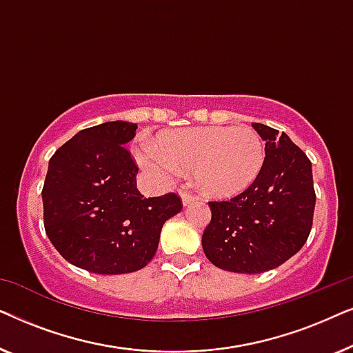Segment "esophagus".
<instances>
[{
	"instance_id": "1",
	"label": "esophagus",
	"mask_w": 353,
	"mask_h": 353,
	"mask_svg": "<svg viewBox=\"0 0 353 353\" xmlns=\"http://www.w3.org/2000/svg\"><path fill=\"white\" fill-rule=\"evenodd\" d=\"M197 199L196 196H191V194H188V192H185V194H181V202H183V205H190V204H192V202H194Z\"/></svg>"
}]
</instances>
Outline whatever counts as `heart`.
Returning <instances> with one entry per match:
<instances>
[{
  "label": "heart",
  "mask_w": 353,
  "mask_h": 353,
  "mask_svg": "<svg viewBox=\"0 0 353 353\" xmlns=\"http://www.w3.org/2000/svg\"><path fill=\"white\" fill-rule=\"evenodd\" d=\"M157 146L134 148L139 165L152 178L168 183L181 168H194L197 185L207 194L228 197L255 181L265 161V146L250 127H191L157 137Z\"/></svg>",
  "instance_id": "obj_1"
}]
</instances>
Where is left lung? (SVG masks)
I'll list each match as a JSON object with an SVG mask.
<instances>
[{"mask_svg":"<svg viewBox=\"0 0 353 353\" xmlns=\"http://www.w3.org/2000/svg\"><path fill=\"white\" fill-rule=\"evenodd\" d=\"M265 141L259 176L233 199L209 202L212 220L202 249L215 267L263 273L297 254L310 234L315 190L312 162L286 133L252 123Z\"/></svg>","mask_w":353,"mask_h":353,"instance_id":"left-lung-1","label":"left lung"}]
</instances>
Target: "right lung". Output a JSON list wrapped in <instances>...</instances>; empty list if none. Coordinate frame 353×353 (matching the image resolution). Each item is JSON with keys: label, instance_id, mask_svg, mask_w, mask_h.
I'll list each match as a JSON object with an SVG mask.
<instances>
[{"label": "right lung", "instance_id": "add662e5", "mask_svg": "<svg viewBox=\"0 0 353 353\" xmlns=\"http://www.w3.org/2000/svg\"><path fill=\"white\" fill-rule=\"evenodd\" d=\"M137 123L115 120L85 128L50 159L43 220L67 262L98 274L133 273L157 252L163 223L181 210L173 192L144 197L127 151Z\"/></svg>", "mask_w": 353, "mask_h": 353}]
</instances>
